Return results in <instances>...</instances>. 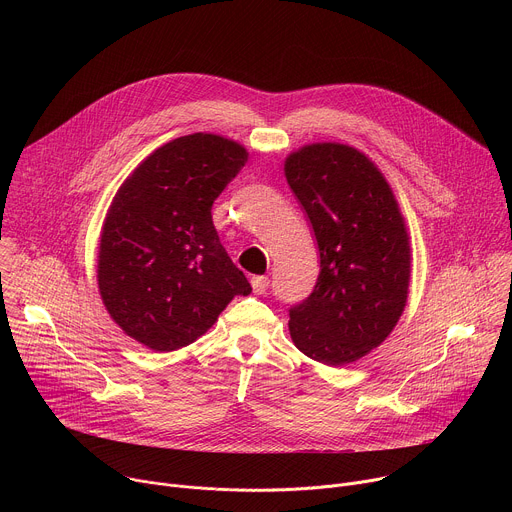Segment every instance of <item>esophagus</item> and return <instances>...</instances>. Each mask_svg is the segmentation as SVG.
<instances>
[{
    "label": "esophagus",
    "mask_w": 512,
    "mask_h": 512,
    "mask_svg": "<svg viewBox=\"0 0 512 512\" xmlns=\"http://www.w3.org/2000/svg\"><path fill=\"white\" fill-rule=\"evenodd\" d=\"M251 285H253V291L257 296H261V294H265L267 291V285H269V277H265V275H257V277H253L251 279Z\"/></svg>",
    "instance_id": "34e87169"
}]
</instances>
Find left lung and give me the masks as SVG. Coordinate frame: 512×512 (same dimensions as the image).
Returning <instances> with one entry per match:
<instances>
[{
  "label": "left lung",
  "mask_w": 512,
  "mask_h": 512,
  "mask_svg": "<svg viewBox=\"0 0 512 512\" xmlns=\"http://www.w3.org/2000/svg\"><path fill=\"white\" fill-rule=\"evenodd\" d=\"M285 178L320 253L312 294L289 308V334L310 358L342 367L377 348L409 294V235L379 168L344 143L289 154Z\"/></svg>",
  "instance_id": "8db88e82"
}]
</instances>
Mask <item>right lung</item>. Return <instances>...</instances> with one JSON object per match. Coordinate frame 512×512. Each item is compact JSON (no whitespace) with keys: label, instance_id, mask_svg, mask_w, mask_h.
<instances>
[{"label":"right lung","instance_id":"add662e5","mask_svg":"<svg viewBox=\"0 0 512 512\" xmlns=\"http://www.w3.org/2000/svg\"><path fill=\"white\" fill-rule=\"evenodd\" d=\"M241 143L192 133L162 145L117 190L97 281L115 324L156 352L192 344L235 296H249L212 225V202L241 172Z\"/></svg>","mask_w":512,"mask_h":512}]
</instances>
